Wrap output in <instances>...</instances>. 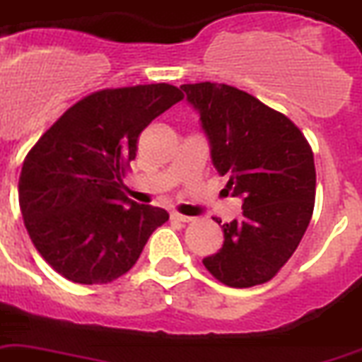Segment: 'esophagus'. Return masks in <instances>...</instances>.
<instances>
[{"mask_svg":"<svg viewBox=\"0 0 362 362\" xmlns=\"http://www.w3.org/2000/svg\"><path fill=\"white\" fill-rule=\"evenodd\" d=\"M171 219H173V221H178V223H191V221H193V217L182 216V214H178V211H173Z\"/></svg>","mask_w":362,"mask_h":362,"instance_id":"34e87169","label":"esophagus"}]
</instances>
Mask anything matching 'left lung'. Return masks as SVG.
<instances>
[{"mask_svg":"<svg viewBox=\"0 0 362 362\" xmlns=\"http://www.w3.org/2000/svg\"><path fill=\"white\" fill-rule=\"evenodd\" d=\"M180 89L201 115L227 191L243 199V216L223 225V247L202 264L227 286L267 283L298 249L313 217V148L292 120L245 90L210 81Z\"/></svg>","mask_w":362,"mask_h":362,"instance_id":"obj_1","label":"left lung"}]
</instances>
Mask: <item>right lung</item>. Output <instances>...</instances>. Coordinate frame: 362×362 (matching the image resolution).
<instances>
[{
	"mask_svg": "<svg viewBox=\"0 0 362 362\" xmlns=\"http://www.w3.org/2000/svg\"><path fill=\"white\" fill-rule=\"evenodd\" d=\"M184 95L169 83L102 89L76 102L23 160L20 210L31 242L59 275L107 284L137 262L163 208L124 195L139 134Z\"/></svg>",
	"mask_w": 362,
	"mask_h": 362,
	"instance_id": "add662e5",
	"label": "right lung"
}]
</instances>
